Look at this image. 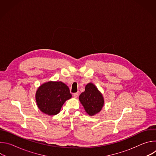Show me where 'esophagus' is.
<instances>
[{
    "label": "esophagus",
    "mask_w": 156,
    "mask_h": 156,
    "mask_svg": "<svg viewBox=\"0 0 156 156\" xmlns=\"http://www.w3.org/2000/svg\"><path fill=\"white\" fill-rule=\"evenodd\" d=\"M78 95H79V93H74V94H73V97H74L75 98H77L78 96Z\"/></svg>",
    "instance_id": "obj_1"
}]
</instances>
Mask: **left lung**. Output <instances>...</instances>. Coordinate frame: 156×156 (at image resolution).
<instances>
[{
	"label": "left lung",
	"instance_id": "8db88e82",
	"mask_svg": "<svg viewBox=\"0 0 156 156\" xmlns=\"http://www.w3.org/2000/svg\"><path fill=\"white\" fill-rule=\"evenodd\" d=\"M79 100L85 112L90 116L100 112L104 105L102 94L92 83H89L86 85L85 90L80 95Z\"/></svg>",
	"mask_w": 156,
	"mask_h": 156
}]
</instances>
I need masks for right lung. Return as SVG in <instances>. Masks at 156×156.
<instances>
[{
  "label": "right lung",
  "instance_id": "1",
  "mask_svg": "<svg viewBox=\"0 0 156 156\" xmlns=\"http://www.w3.org/2000/svg\"><path fill=\"white\" fill-rule=\"evenodd\" d=\"M71 98L69 87L62 81H49L42 84L35 95L38 108L48 115L58 114L65 102Z\"/></svg>",
  "mask_w": 156,
  "mask_h": 156
}]
</instances>
